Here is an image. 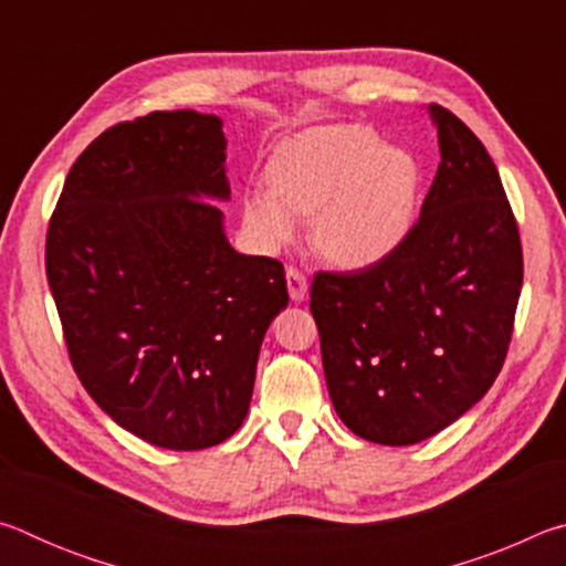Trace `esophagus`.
<instances>
[{
	"label": "esophagus",
	"instance_id": "obj_1",
	"mask_svg": "<svg viewBox=\"0 0 566 566\" xmlns=\"http://www.w3.org/2000/svg\"><path fill=\"white\" fill-rule=\"evenodd\" d=\"M286 290H290V300L292 302L300 304V302L306 300V290H310V286H306L304 274L300 270H294V266H290V270H286Z\"/></svg>",
	"mask_w": 566,
	"mask_h": 566
}]
</instances>
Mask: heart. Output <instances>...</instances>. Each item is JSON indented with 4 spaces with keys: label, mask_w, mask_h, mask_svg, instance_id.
Wrapping results in <instances>:
<instances>
[{
    "label": "heart",
    "mask_w": 566,
    "mask_h": 566,
    "mask_svg": "<svg viewBox=\"0 0 566 566\" xmlns=\"http://www.w3.org/2000/svg\"><path fill=\"white\" fill-rule=\"evenodd\" d=\"M270 187L244 195L249 234L280 252L312 217V242L332 264L364 270L385 262L417 222L419 167L361 124L304 129L276 147Z\"/></svg>",
    "instance_id": "obj_1"
}]
</instances>
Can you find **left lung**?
Listing matches in <instances>:
<instances>
[{
  "instance_id": "obj_1",
  "label": "left lung",
  "mask_w": 566,
  "mask_h": 566,
  "mask_svg": "<svg viewBox=\"0 0 566 566\" xmlns=\"http://www.w3.org/2000/svg\"><path fill=\"white\" fill-rule=\"evenodd\" d=\"M427 112L442 161L419 222L385 262L312 282L332 405L354 434L387 447L434 437L490 391L522 292L500 171L462 119Z\"/></svg>"
}]
</instances>
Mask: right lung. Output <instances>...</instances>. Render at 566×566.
Returning a JSON list of instances; mask_svg holds the SVG:
<instances>
[{"instance_id":"right-lung-1","label":"right lung","mask_w":566,"mask_h":566,"mask_svg":"<svg viewBox=\"0 0 566 566\" xmlns=\"http://www.w3.org/2000/svg\"><path fill=\"white\" fill-rule=\"evenodd\" d=\"M217 114L151 112L99 134L66 175L46 280L72 367L134 437L195 452L249 411L284 266L229 244Z\"/></svg>"}]
</instances>
